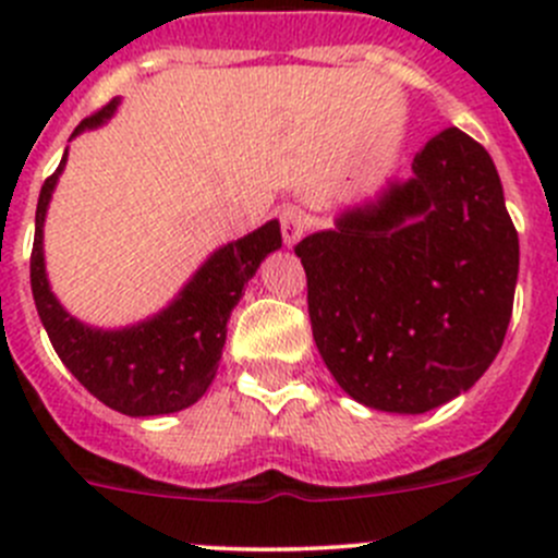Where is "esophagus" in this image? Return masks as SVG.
I'll use <instances>...</instances> for the list:
<instances>
[{
    "label": "esophagus",
    "mask_w": 558,
    "mask_h": 558,
    "mask_svg": "<svg viewBox=\"0 0 558 558\" xmlns=\"http://www.w3.org/2000/svg\"><path fill=\"white\" fill-rule=\"evenodd\" d=\"M280 232H283L286 245H296L302 240V234L307 232V216L300 207H283L280 210Z\"/></svg>",
    "instance_id": "34e87169"
}]
</instances>
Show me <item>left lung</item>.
Wrapping results in <instances>:
<instances>
[{
	"mask_svg": "<svg viewBox=\"0 0 558 558\" xmlns=\"http://www.w3.org/2000/svg\"><path fill=\"white\" fill-rule=\"evenodd\" d=\"M320 359L345 393L386 413H426L475 386L513 313L519 232L497 167L442 129L413 178L294 247Z\"/></svg>",
	"mask_w": 558,
	"mask_h": 558,
	"instance_id": "1",
	"label": "left lung"
}]
</instances>
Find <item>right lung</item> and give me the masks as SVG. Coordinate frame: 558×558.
Listing matches in <instances>:
<instances>
[{"label": "right lung", "instance_id": "add662e5", "mask_svg": "<svg viewBox=\"0 0 558 558\" xmlns=\"http://www.w3.org/2000/svg\"><path fill=\"white\" fill-rule=\"evenodd\" d=\"M116 107L118 99H112L102 110L83 118L72 137L102 126ZM64 165L66 154L39 191L32 247V294L50 345L64 367L107 408L134 418L178 413L194 404L216 378L229 315L264 256L283 243L280 223L267 221L243 240L218 247L196 269L178 300L154 318L129 329H92L59 305L45 275L43 223Z\"/></svg>", "mask_w": 558, "mask_h": 558}]
</instances>
